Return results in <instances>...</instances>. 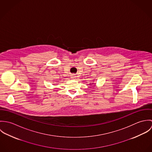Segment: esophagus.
I'll use <instances>...</instances> for the list:
<instances>
[{
	"instance_id": "esophagus-1",
	"label": "esophagus",
	"mask_w": 152,
	"mask_h": 152,
	"mask_svg": "<svg viewBox=\"0 0 152 152\" xmlns=\"http://www.w3.org/2000/svg\"><path fill=\"white\" fill-rule=\"evenodd\" d=\"M76 77V76H75V75H72L71 77V78H75Z\"/></svg>"
}]
</instances>
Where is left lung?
Returning <instances> with one entry per match:
<instances>
[{"mask_svg":"<svg viewBox=\"0 0 152 152\" xmlns=\"http://www.w3.org/2000/svg\"><path fill=\"white\" fill-rule=\"evenodd\" d=\"M92 84H91V85H92Z\"/></svg>","mask_w":152,"mask_h":152,"instance_id":"obj_1","label":"left lung"}]
</instances>
